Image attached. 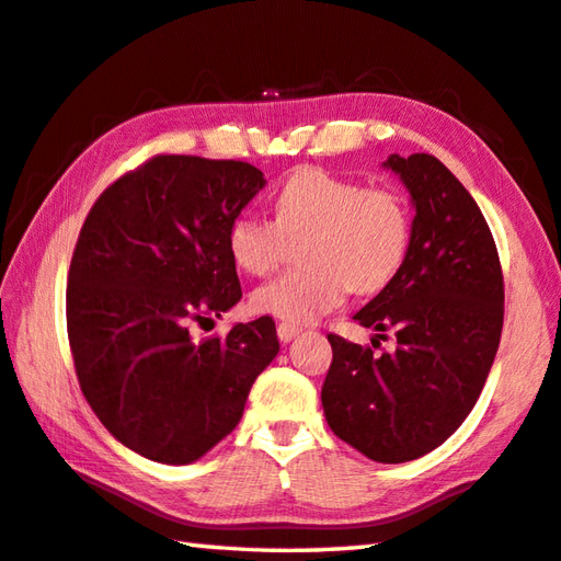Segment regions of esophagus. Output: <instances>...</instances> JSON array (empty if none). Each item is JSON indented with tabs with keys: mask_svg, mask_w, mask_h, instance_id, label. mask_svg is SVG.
<instances>
[{
	"mask_svg": "<svg viewBox=\"0 0 561 561\" xmlns=\"http://www.w3.org/2000/svg\"><path fill=\"white\" fill-rule=\"evenodd\" d=\"M276 331H278V339L283 341V344H288V341H293L297 334H300L302 329L295 327V324H288V322H280Z\"/></svg>",
	"mask_w": 561,
	"mask_h": 561,
	"instance_id": "34e87169",
	"label": "esophagus"
}]
</instances>
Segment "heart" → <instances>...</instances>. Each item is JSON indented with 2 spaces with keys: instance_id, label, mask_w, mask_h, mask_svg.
I'll list each match as a JSON object with an SVG mask.
<instances>
[{
  "instance_id": "b5f03b06",
  "label": "heart",
  "mask_w": 561,
  "mask_h": 561,
  "mask_svg": "<svg viewBox=\"0 0 561 561\" xmlns=\"http://www.w3.org/2000/svg\"><path fill=\"white\" fill-rule=\"evenodd\" d=\"M288 237H305L307 266L261 285L251 305L288 324H312L336 310L351 288L375 293L397 276L409 254L411 213L392 188H365L319 167H302L276 193V220L237 215L227 249L239 268L266 276L280 264Z\"/></svg>"
}]
</instances>
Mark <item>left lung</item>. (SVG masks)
Masks as SVG:
<instances>
[{
  "label": "left lung",
  "instance_id": "8db88e82",
  "mask_svg": "<svg viewBox=\"0 0 561 561\" xmlns=\"http://www.w3.org/2000/svg\"><path fill=\"white\" fill-rule=\"evenodd\" d=\"M416 215L402 268L356 312L394 351L373 353L329 334L322 385L329 428L375 462H409L438 448L477 404L504 327V273L474 198L433 154L385 162ZM375 341V339H373Z\"/></svg>",
  "mask_w": 561,
  "mask_h": 561
}]
</instances>
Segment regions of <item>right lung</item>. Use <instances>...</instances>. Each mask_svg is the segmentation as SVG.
Masks as SVG:
<instances>
[{"instance_id": "add662e5", "label": "right lung", "mask_w": 561, "mask_h": 561, "mask_svg": "<svg viewBox=\"0 0 561 561\" xmlns=\"http://www.w3.org/2000/svg\"><path fill=\"white\" fill-rule=\"evenodd\" d=\"M237 159L157 154L101 193L67 273V336L101 424L147 460L188 465L232 433L280 348L259 317L191 339L242 297L227 232L264 188Z\"/></svg>"}]
</instances>
